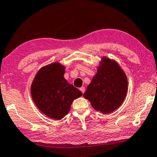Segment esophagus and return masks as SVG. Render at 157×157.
I'll use <instances>...</instances> for the list:
<instances>
[{"instance_id": "esophagus-1", "label": "esophagus", "mask_w": 157, "mask_h": 157, "mask_svg": "<svg viewBox=\"0 0 157 157\" xmlns=\"http://www.w3.org/2000/svg\"><path fill=\"white\" fill-rule=\"evenodd\" d=\"M80 90H81V92H82V93H84L85 90V87H81V88H80Z\"/></svg>"}]
</instances>
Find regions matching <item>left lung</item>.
Listing matches in <instances>:
<instances>
[{
  "instance_id": "1",
  "label": "left lung",
  "mask_w": 157,
  "mask_h": 157,
  "mask_svg": "<svg viewBox=\"0 0 157 157\" xmlns=\"http://www.w3.org/2000/svg\"><path fill=\"white\" fill-rule=\"evenodd\" d=\"M83 94L96 111L109 114L118 109L128 92V80L117 62L104 57Z\"/></svg>"
}]
</instances>
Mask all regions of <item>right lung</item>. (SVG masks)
Segmentation results:
<instances>
[{"label": "right lung", "mask_w": 157, "mask_h": 157, "mask_svg": "<svg viewBox=\"0 0 157 157\" xmlns=\"http://www.w3.org/2000/svg\"><path fill=\"white\" fill-rule=\"evenodd\" d=\"M65 67L55 62L41 68L32 83L31 94L41 112L54 120H61L70 110L75 99L82 93L64 77Z\"/></svg>", "instance_id": "obj_1"}]
</instances>
